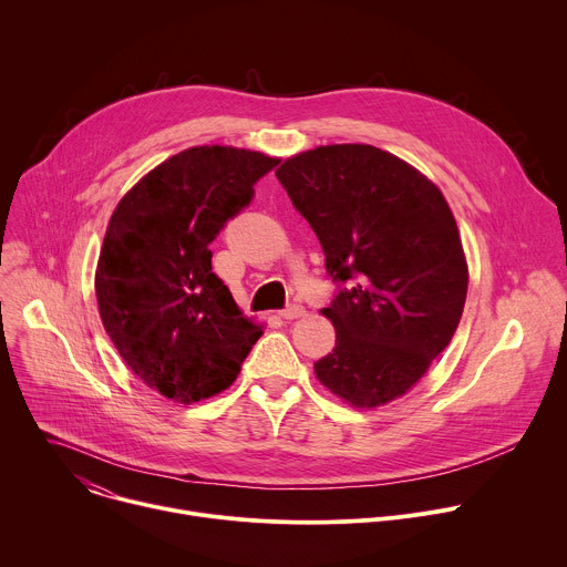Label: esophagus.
Here are the masks:
<instances>
[{
    "label": "esophagus",
    "mask_w": 567,
    "mask_h": 567,
    "mask_svg": "<svg viewBox=\"0 0 567 567\" xmlns=\"http://www.w3.org/2000/svg\"><path fill=\"white\" fill-rule=\"evenodd\" d=\"M305 316V309L300 305H289L287 309L280 311V318L285 320H296V318H302Z\"/></svg>",
    "instance_id": "34e87169"
}]
</instances>
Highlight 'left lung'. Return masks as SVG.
Here are the masks:
<instances>
[{
	"label": "left lung",
	"mask_w": 567,
	"mask_h": 567,
	"mask_svg": "<svg viewBox=\"0 0 567 567\" xmlns=\"http://www.w3.org/2000/svg\"><path fill=\"white\" fill-rule=\"evenodd\" d=\"M276 175L311 225L327 274L347 282L322 316L336 347L316 379L358 410L405 396L450 344L467 298V260L441 188L371 144H327Z\"/></svg>",
	"instance_id": "obj_1"
}]
</instances>
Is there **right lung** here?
I'll return each mask as SVG.
<instances>
[{"instance_id":"obj_1","label":"right lung","mask_w":567,"mask_h":567,"mask_svg":"<svg viewBox=\"0 0 567 567\" xmlns=\"http://www.w3.org/2000/svg\"><path fill=\"white\" fill-rule=\"evenodd\" d=\"M278 162L184 148L140 177L109 220L95 267L102 324L137 379L173 403L225 392L262 336L212 271L209 245Z\"/></svg>"}]
</instances>
